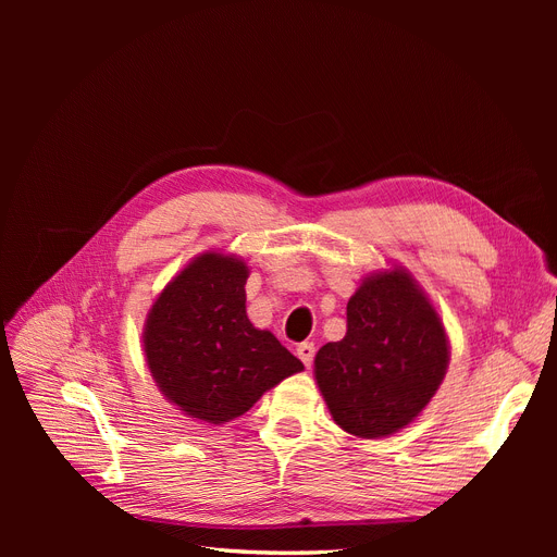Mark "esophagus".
I'll return each instance as SVG.
<instances>
[{"label":"esophagus","mask_w":557,"mask_h":557,"mask_svg":"<svg viewBox=\"0 0 557 557\" xmlns=\"http://www.w3.org/2000/svg\"><path fill=\"white\" fill-rule=\"evenodd\" d=\"M298 357H300V361L309 368V366L313 363V357H315V345H313L311 341L300 343V345H298Z\"/></svg>","instance_id":"1"}]
</instances>
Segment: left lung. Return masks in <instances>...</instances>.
I'll list each match as a JSON object with an SVG mask.
<instances>
[{
	"instance_id": "obj_1",
	"label": "left lung",
	"mask_w": 557,
	"mask_h": 557,
	"mask_svg": "<svg viewBox=\"0 0 557 557\" xmlns=\"http://www.w3.org/2000/svg\"><path fill=\"white\" fill-rule=\"evenodd\" d=\"M449 363L445 327L413 277H368L347 302V332L315 355L334 422L359 437L404 429L431 401Z\"/></svg>"
}]
</instances>
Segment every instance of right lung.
<instances>
[{"instance_id":"obj_1","label":"right lung","mask_w":557,"mask_h":557,"mask_svg":"<svg viewBox=\"0 0 557 557\" xmlns=\"http://www.w3.org/2000/svg\"><path fill=\"white\" fill-rule=\"evenodd\" d=\"M248 267L205 252L173 277L144 330L158 388L187 416L223 424L305 366L246 315Z\"/></svg>"}]
</instances>
